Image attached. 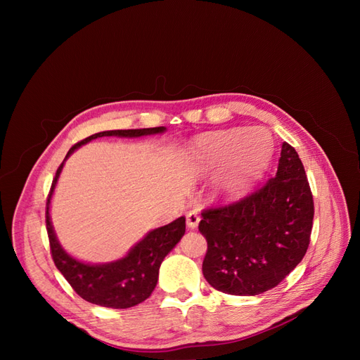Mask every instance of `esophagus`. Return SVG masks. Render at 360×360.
<instances>
[{"label": "esophagus", "mask_w": 360, "mask_h": 360, "mask_svg": "<svg viewBox=\"0 0 360 360\" xmlns=\"http://www.w3.org/2000/svg\"><path fill=\"white\" fill-rule=\"evenodd\" d=\"M198 224H200V214H198V212H195V210L188 212V214H186V225H188V228H191V230H195V228L198 226Z\"/></svg>", "instance_id": "34e87169"}]
</instances>
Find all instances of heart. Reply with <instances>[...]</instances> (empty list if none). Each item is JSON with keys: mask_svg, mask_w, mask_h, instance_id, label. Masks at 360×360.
Wrapping results in <instances>:
<instances>
[{"mask_svg": "<svg viewBox=\"0 0 360 360\" xmlns=\"http://www.w3.org/2000/svg\"><path fill=\"white\" fill-rule=\"evenodd\" d=\"M192 155L201 171L217 174L214 188L225 198L246 193L263 176L274 155V138L266 129H233L200 138Z\"/></svg>", "mask_w": 360, "mask_h": 360, "instance_id": "heart-1", "label": "heart"}]
</instances>
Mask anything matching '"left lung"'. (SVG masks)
<instances>
[{
  "label": "left lung",
  "mask_w": 360,
  "mask_h": 360,
  "mask_svg": "<svg viewBox=\"0 0 360 360\" xmlns=\"http://www.w3.org/2000/svg\"><path fill=\"white\" fill-rule=\"evenodd\" d=\"M201 216L202 275L213 288L234 296L275 288L311 240L314 200L297 151L282 144L275 177L240 200L207 207Z\"/></svg>",
  "instance_id": "left-lung-1"
}]
</instances>
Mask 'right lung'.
<instances>
[{
  "mask_svg": "<svg viewBox=\"0 0 360 360\" xmlns=\"http://www.w3.org/2000/svg\"><path fill=\"white\" fill-rule=\"evenodd\" d=\"M165 127H148V129H127V130H106V132L94 134L76 143L66 158L82 144L101 136H143L150 134H160ZM63 163L58 167L56 177L52 180V186L46 200V231L51 246V255L61 275L66 278L70 287L84 300L101 304L105 308L126 309L144 302L153 292L159 267L163 258L168 255L169 250L179 243L181 236L186 230V219L184 216L179 217L174 222L156 228L150 231L143 240L135 245L130 252L118 261L102 266L84 264L81 261L72 258L61 249L53 234L51 219H49V201L57 179L60 176Z\"/></svg>",
  "mask_w": 360,
  "mask_h": 360,
  "instance_id": "1",
  "label": "right lung"
}]
</instances>
